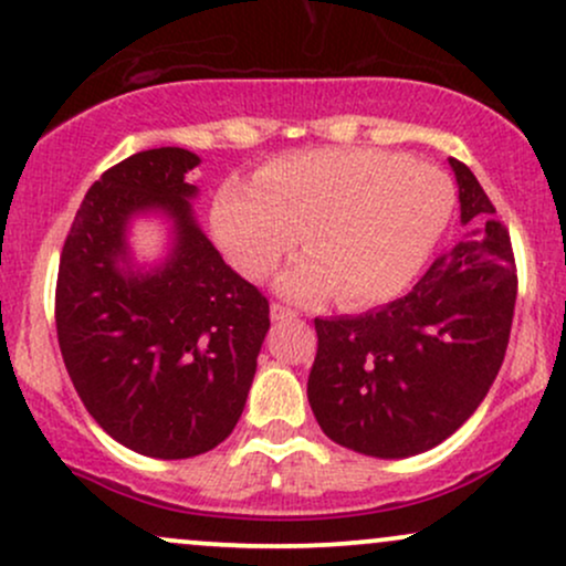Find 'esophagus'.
Wrapping results in <instances>:
<instances>
[{"label": "esophagus", "instance_id": "1", "mask_svg": "<svg viewBox=\"0 0 566 566\" xmlns=\"http://www.w3.org/2000/svg\"><path fill=\"white\" fill-rule=\"evenodd\" d=\"M298 312H294L291 307H283V304H272L270 307V317L272 321H294Z\"/></svg>", "mask_w": 566, "mask_h": 566}]
</instances>
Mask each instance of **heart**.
Wrapping results in <instances>:
<instances>
[{"instance_id":"b5f03b06","label":"heart","mask_w":566,"mask_h":566,"mask_svg":"<svg viewBox=\"0 0 566 566\" xmlns=\"http://www.w3.org/2000/svg\"><path fill=\"white\" fill-rule=\"evenodd\" d=\"M455 190L437 166L376 148H312L275 158L256 179H224L211 232L243 275L277 277L289 298L336 291L344 307L387 302L421 272L453 214Z\"/></svg>"}]
</instances>
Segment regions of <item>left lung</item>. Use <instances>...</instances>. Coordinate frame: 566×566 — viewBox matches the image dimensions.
I'll return each mask as SVG.
<instances>
[{"instance_id": "left-lung-1", "label": "left lung", "mask_w": 566, "mask_h": 566, "mask_svg": "<svg viewBox=\"0 0 566 566\" xmlns=\"http://www.w3.org/2000/svg\"><path fill=\"white\" fill-rule=\"evenodd\" d=\"M455 171L461 224L408 296L363 315L317 317L307 397L342 448L374 458L427 453L480 408L506 357L516 304L511 238L467 164Z\"/></svg>"}]
</instances>
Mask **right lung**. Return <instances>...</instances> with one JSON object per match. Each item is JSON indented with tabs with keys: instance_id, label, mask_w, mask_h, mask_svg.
<instances>
[{
	"instance_id": "add662e5",
	"label": "right lung",
	"mask_w": 566,
	"mask_h": 566,
	"mask_svg": "<svg viewBox=\"0 0 566 566\" xmlns=\"http://www.w3.org/2000/svg\"><path fill=\"white\" fill-rule=\"evenodd\" d=\"M201 164L153 148L116 164L86 190L60 254L55 323L84 408L139 455L192 458L230 437L245 408L270 304L243 281L192 214ZM164 216L170 251L137 265L130 222Z\"/></svg>"
}]
</instances>
